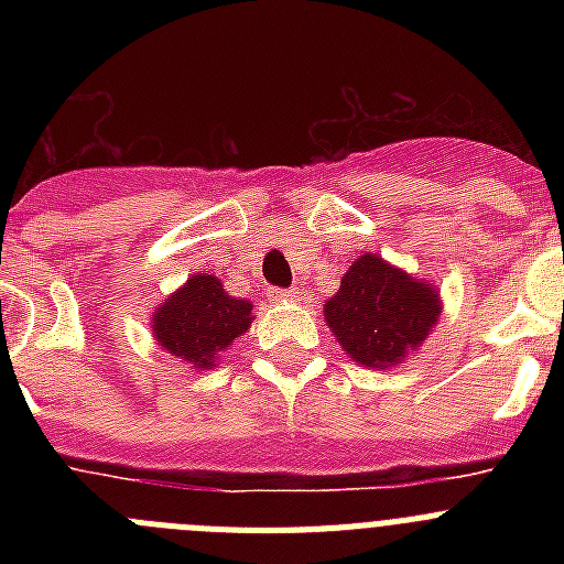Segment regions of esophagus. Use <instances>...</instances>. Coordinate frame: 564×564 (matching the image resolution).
Wrapping results in <instances>:
<instances>
[{
  "label": "esophagus",
  "mask_w": 564,
  "mask_h": 564,
  "mask_svg": "<svg viewBox=\"0 0 564 564\" xmlns=\"http://www.w3.org/2000/svg\"><path fill=\"white\" fill-rule=\"evenodd\" d=\"M271 299H276V302H291V299H296V291H285V288H273Z\"/></svg>",
  "instance_id": "1"
}]
</instances>
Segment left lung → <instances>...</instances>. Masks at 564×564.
<instances>
[{
  "label": "left lung",
  "mask_w": 564,
  "mask_h": 564,
  "mask_svg": "<svg viewBox=\"0 0 564 564\" xmlns=\"http://www.w3.org/2000/svg\"><path fill=\"white\" fill-rule=\"evenodd\" d=\"M437 313L441 302L432 288L372 253L356 259L325 305L327 325L352 361L378 370L401 364L415 350L435 327Z\"/></svg>",
  "instance_id": "obj_1"
}]
</instances>
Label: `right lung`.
Wrapping results in <instances>:
<instances>
[{
	"mask_svg": "<svg viewBox=\"0 0 564 564\" xmlns=\"http://www.w3.org/2000/svg\"><path fill=\"white\" fill-rule=\"evenodd\" d=\"M251 302L228 296L226 288L212 273H197L169 296L152 318L154 338L163 350L197 370H212L217 352L248 330Z\"/></svg>",
	"mask_w": 564,
	"mask_h": 564,
	"instance_id": "obj_1",
	"label": "right lung"
}]
</instances>
